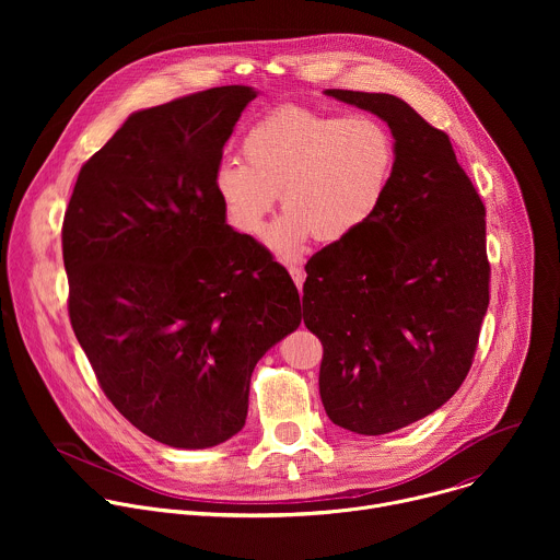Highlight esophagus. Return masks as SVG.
Here are the masks:
<instances>
[{"instance_id":"esophagus-1","label":"esophagus","mask_w":560,"mask_h":560,"mask_svg":"<svg viewBox=\"0 0 560 560\" xmlns=\"http://www.w3.org/2000/svg\"><path fill=\"white\" fill-rule=\"evenodd\" d=\"M288 270H290V275H292V279H294L296 288L301 290V288H303V281H305V272H303V268H301V266H290Z\"/></svg>"}]
</instances>
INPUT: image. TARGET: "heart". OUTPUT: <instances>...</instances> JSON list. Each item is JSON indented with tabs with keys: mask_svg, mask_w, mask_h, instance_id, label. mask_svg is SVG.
I'll use <instances>...</instances> for the list:
<instances>
[{
	"mask_svg": "<svg viewBox=\"0 0 560 560\" xmlns=\"http://www.w3.org/2000/svg\"><path fill=\"white\" fill-rule=\"evenodd\" d=\"M242 154L244 164H219L214 192L230 225L248 236L264 230L281 192L285 210L268 242L285 259L314 236L343 244L361 232L381 210L396 166V143L381 119L299 106L259 119Z\"/></svg>",
	"mask_w": 560,
	"mask_h": 560,
	"instance_id": "obj_1",
	"label": "heart"
}]
</instances>
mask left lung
<instances>
[{"label": "left lung", "instance_id": "left-lung-1", "mask_svg": "<svg viewBox=\"0 0 560 560\" xmlns=\"http://www.w3.org/2000/svg\"><path fill=\"white\" fill-rule=\"evenodd\" d=\"M381 117L396 166L376 217L305 266L303 324L322 339L318 392L357 434L401 430L465 381L490 303L486 206L450 137L404 100L326 91Z\"/></svg>", "mask_w": 560, "mask_h": 560}]
</instances>
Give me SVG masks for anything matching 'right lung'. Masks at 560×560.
Returning <instances> with one entry per match:
<instances>
[{"label": "right lung", "mask_w": 560, "mask_h": 560, "mask_svg": "<svg viewBox=\"0 0 560 560\" xmlns=\"http://www.w3.org/2000/svg\"><path fill=\"white\" fill-rule=\"evenodd\" d=\"M250 86L132 113L63 214L68 314L110 404L150 439L219 445L246 425L257 361L301 324L294 281L214 192Z\"/></svg>", "instance_id": "right-lung-1"}]
</instances>
